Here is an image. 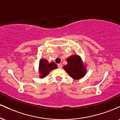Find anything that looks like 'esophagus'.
Segmentation results:
<instances>
[{"instance_id": "1", "label": "esophagus", "mask_w": 120, "mask_h": 120, "mask_svg": "<svg viewBox=\"0 0 120 120\" xmlns=\"http://www.w3.org/2000/svg\"><path fill=\"white\" fill-rule=\"evenodd\" d=\"M57 66H58V67L59 68H62V64H61V63H60V64H59L58 65H57Z\"/></svg>"}]
</instances>
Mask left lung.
I'll use <instances>...</instances> for the list:
<instances>
[{
	"label": "left lung",
	"mask_w": 120,
	"mask_h": 120,
	"mask_svg": "<svg viewBox=\"0 0 120 120\" xmlns=\"http://www.w3.org/2000/svg\"><path fill=\"white\" fill-rule=\"evenodd\" d=\"M63 68L74 79H80L86 74V69L82 59L78 55H73L67 59V64Z\"/></svg>",
	"instance_id": "obj_1"
}]
</instances>
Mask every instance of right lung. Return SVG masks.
<instances>
[{"instance_id":"add662e5","label":"right lung","mask_w":120,"mask_h":120,"mask_svg":"<svg viewBox=\"0 0 120 120\" xmlns=\"http://www.w3.org/2000/svg\"><path fill=\"white\" fill-rule=\"evenodd\" d=\"M57 68V66L53 62L49 63L46 59H41L39 61V71L40 77L43 78L46 76L52 70Z\"/></svg>"}]
</instances>
